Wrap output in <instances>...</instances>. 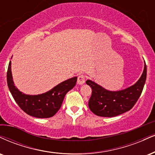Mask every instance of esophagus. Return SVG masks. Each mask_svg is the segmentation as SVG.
Masks as SVG:
<instances>
[{
	"label": "esophagus",
	"mask_w": 155,
	"mask_h": 155,
	"mask_svg": "<svg viewBox=\"0 0 155 155\" xmlns=\"http://www.w3.org/2000/svg\"><path fill=\"white\" fill-rule=\"evenodd\" d=\"M85 82V76L84 74H81L78 76V79H77V83L80 85H82Z\"/></svg>",
	"instance_id": "34e87169"
}]
</instances>
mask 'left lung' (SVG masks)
<instances>
[{"mask_svg":"<svg viewBox=\"0 0 155 155\" xmlns=\"http://www.w3.org/2000/svg\"><path fill=\"white\" fill-rule=\"evenodd\" d=\"M145 63V61H144ZM147 79V65L141 76L134 85L120 91H110L91 80L86 81L92 88L89 107L94 114L101 117H115L134 107L142 92Z\"/></svg>","mask_w":155,"mask_h":155,"instance_id":"1","label":"left lung"}]
</instances>
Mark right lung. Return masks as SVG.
Segmentation results:
<instances>
[{
    "label": "right lung",
    "mask_w": 155,
    "mask_h": 155,
    "mask_svg": "<svg viewBox=\"0 0 155 155\" xmlns=\"http://www.w3.org/2000/svg\"><path fill=\"white\" fill-rule=\"evenodd\" d=\"M76 81L77 77L74 76L60 83L47 92L37 95H29L20 92L14 85L11 61L7 71V84L14 100L27 114L38 118L53 117L61 108L66 93L76 85Z\"/></svg>",
    "instance_id": "add662e5"
}]
</instances>
